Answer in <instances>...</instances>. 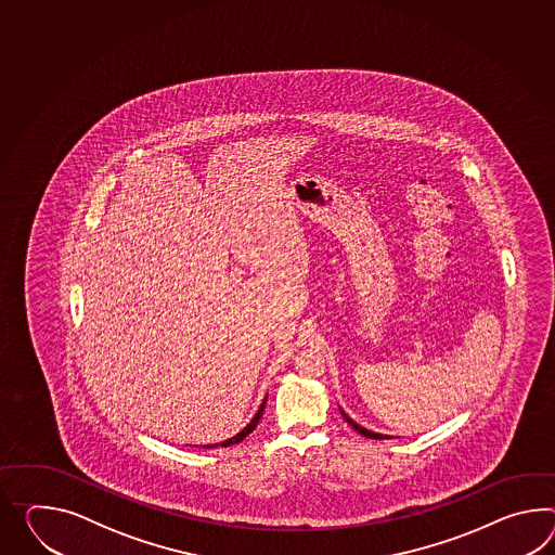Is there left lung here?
Segmentation results:
<instances>
[{
    "mask_svg": "<svg viewBox=\"0 0 555 555\" xmlns=\"http://www.w3.org/2000/svg\"><path fill=\"white\" fill-rule=\"evenodd\" d=\"M340 415H343V417H345V421H347V423H349V425H351V427H352V429H354V431L361 433V435H363V437H369V439H387V435H380V433L369 431V429H365V427H361V425H359V423H354V421H352L351 417H349V415H347V413H345V411H343V409H340Z\"/></svg>",
    "mask_w": 555,
    "mask_h": 555,
    "instance_id": "obj_1",
    "label": "left lung"
}]
</instances>
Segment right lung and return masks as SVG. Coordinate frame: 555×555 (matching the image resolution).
<instances>
[{
    "label": "right lung",
    "mask_w": 555,
    "mask_h": 555,
    "mask_svg": "<svg viewBox=\"0 0 555 555\" xmlns=\"http://www.w3.org/2000/svg\"><path fill=\"white\" fill-rule=\"evenodd\" d=\"M264 406H267V399L262 401V405H260V409L257 411V415L253 417V421L244 427L243 431L238 433V435H234V437H230V439H227V441H222V443H215V446H206V447H229L234 446V443H241L243 441L244 437L248 435V433L255 431V427L258 425V421H260V417H262V411H264Z\"/></svg>",
    "instance_id": "add662e5"
}]
</instances>
